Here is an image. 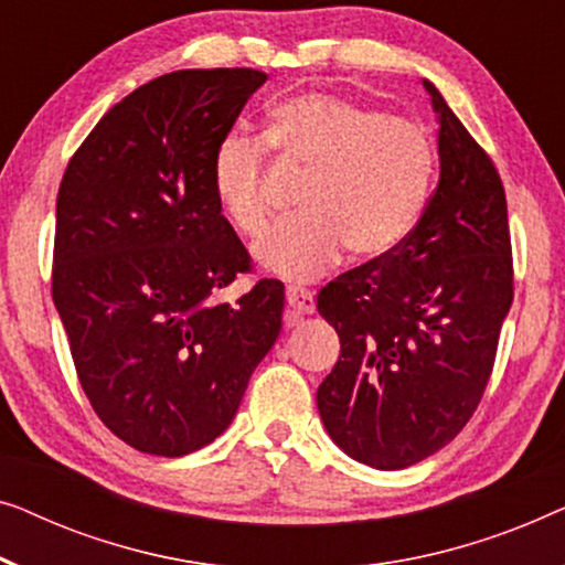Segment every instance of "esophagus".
I'll return each mask as SVG.
<instances>
[{"label":"esophagus","instance_id":"1","mask_svg":"<svg viewBox=\"0 0 565 565\" xmlns=\"http://www.w3.org/2000/svg\"><path fill=\"white\" fill-rule=\"evenodd\" d=\"M286 301H289V307L294 309V315H297V317L315 312L312 291L299 289V286H289V289H286Z\"/></svg>","mask_w":565,"mask_h":565}]
</instances>
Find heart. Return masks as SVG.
<instances>
[{
	"mask_svg": "<svg viewBox=\"0 0 565 565\" xmlns=\"http://www.w3.org/2000/svg\"><path fill=\"white\" fill-rule=\"evenodd\" d=\"M268 146L312 173L299 200L305 214L256 248L258 264L286 281H312L345 248L359 260L392 256L423 220L435 177L430 132L340 94L307 92L274 109L268 142L227 135L214 150V194L245 237L264 235L274 214Z\"/></svg>",
	"mask_w": 565,
	"mask_h": 565,
	"instance_id": "1",
	"label": "heart"
}]
</instances>
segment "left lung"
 <instances>
[{
	"instance_id": "1",
	"label": "left lung",
	"mask_w": 565,
	"mask_h": 565,
	"mask_svg": "<svg viewBox=\"0 0 565 565\" xmlns=\"http://www.w3.org/2000/svg\"><path fill=\"white\" fill-rule=\"evenodd\" d=\"M440 179L399 250L340 274L317 294L340 359L317 409L348 456L381 471L415 466L463 430L479 407L512 307L507 196L491 163L443 94Z\"/></svg>"
}]
</instances>
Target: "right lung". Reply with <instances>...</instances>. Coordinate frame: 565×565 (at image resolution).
<instances>
[{"label": "right lung", "instance_id": "add662e5", "mask_svg": "<svg viewBox=\"0 0 565 565\" xmlns=\"http://www.w3.org/2000/svg\"><path fill=\"white\" fill-rule=\"evenodd\" d=\"M256 68H186L102 117L55 200L53 305L86 399L117 438L179 458L227 430L281 330L284 284L220 301L250 256L212 184Z\"/></svg>", "mask_w": 565, "mask_h": 565}]
</instances>
